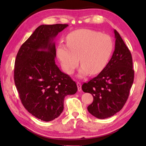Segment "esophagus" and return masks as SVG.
<instances>
[{"instance_id": "34e87169", "label": "esophagus", "mask_w": 146, "mask_h": 146, "mask_svg": "<svg viewBox=\"0 0 146 146\" xmlns=\"http://www.w3.org/2000/svg\"><path fill=\"white\" fill-rule=\"evenodd\" d=\"M76 85H77V86H78V92H80V91L82 90L81 83L78 82H77V83H76Z\"/></svg>"}]
</instances>
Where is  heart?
Segmentation results:
<instances>
[{"label": "heart", "instance_id": "obj_1", "mask_svg": "<svg viewBox=\"0 0 146 146\" xmlns=\"http://www.w3.org/2000/svg\"><path fill=\"white\" fill-rule=\"evenodd\" d=\"M67 44L60 43L57 56L65 73L74 72L80 61L82 64L78 76L83 78L91 73H100L107 64L113 51L110 37L96 31L82 29L71 32L67 36Z\"/></svg>", "mask_w": 146, "mask_h": 146}]
</instances>
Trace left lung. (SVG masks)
<instances>
[{
  "label": "left lung",
  "mask_w": 146,
  "mask_h": 146,
  "mask_svg": "<svg viewBox=\"0 0 146 146\" xmlns=\"http://www.w3.org/2000/svg\"><path fill=\"white\" fill-rule=\"evenodd\" d=\"M113 31L115 44L110 60L97 76L82 86L83 92L94 97L88 111L100 119L113 116L122 109L134 78L131 52L119 33L115 29Z\"/></svg>",
  "instance_id": "obj_1"
}]
</instances>
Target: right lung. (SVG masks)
<instances>
[{"instance_id":"add662e5","label":"right lung","mask_w":146,"mask_h":146,"mask_svg":"<svg viewBox=\"0 0 146 146\" xmlns=\"http://www.w3.org/2000/svg\"><path fill=\"white\" fill-rule=\"evenodd\" d=\"M68 26H39L21 46L15 58L14 78L22 104L33 116L45 122L60 116L65 97L78 90L54 60V39Z\"/></svg>"}]
</instances>
